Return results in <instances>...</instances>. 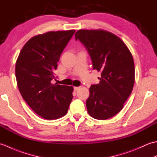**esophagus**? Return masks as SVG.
<instances>
[{"label": "esophagus", "mask_w": 157, "mask_h": 157, "mask_svg": "<svg viewBox=\"0 0 157 157\" xmlns=\"http://www.w3.org/2000/svg\"><path fill=\"white\" fill-rule=\"evenodd\" d=\"M79 88H80V87H76V86H74V87H73V89H74V90L75 92L78 91Z\"/></svg>", "instance_id": "obj_1"}]
</instances>
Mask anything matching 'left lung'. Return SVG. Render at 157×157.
I'll return each instance as SVG.
<instances>
[{
  "label": "left lung",
  "instance_id": "8db88e82",
  "mask_svg": "<svg viewBox=\"0 0 157 157\" xmlns=\"http://www.w3.org/2000/svg\"><path fill=\"white\" fill-rule=\"evenodd\" d=\"M75 36L88 51L93 69L101 72L99 84L90 88L88 112L96 119L111 118L123 109L134 87L132 55L125 43L111 32L79 29Z\"/></svg>",
  "mask_w": 157,
  "mask_h": 157
}]
</instances>
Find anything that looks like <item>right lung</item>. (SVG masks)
<instances>
[{
    "mask_svg": "<svg viewBox=\"0 0 157 157\" xmlns=\"http://www.w3.org/2000/svg\"><path fill=\"white\" fill-rule=\"evenodd\" d=\"M75 30L49 32L26 42L17 60L15 76L23 100L46 119L61 118L67 113L72 86L52 84L54 71Z\"/></svg>",
    "mask_w": 157,
    "mask_h": 157,
    "instance_id": "add662e5",
    "label": "right lung"
}]
</instances>
